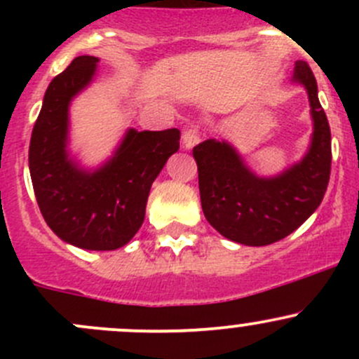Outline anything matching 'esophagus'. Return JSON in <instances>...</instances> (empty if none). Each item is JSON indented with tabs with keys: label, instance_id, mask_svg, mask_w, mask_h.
Instances as JSON below:
<instances>
[{
	"label": "esophagus",
	"instance_id": "esophagus-1",
	"mask_svg": "<svg viewBox=\"0 0 359 359\" xmlns=\"http://www.w3.org/2000/svg\"><path fill=\"white\" fill-rule=\"evenodd\" d=\"M200 142V130L196 128V126H189V128H186L182 132V146L186 147V149H191V147H194L196 144Z\"/></svg>",
	"mask_w": 359,
	"mask_h": 359
}]
</instances>
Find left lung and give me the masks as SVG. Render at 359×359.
Segmentation results:
<instances>
[{
  "label": "left lung",
  "instance_id": "obj_1",
  "mask_svg": "<svg viewBox=\"0 0 359 359\" xmlns=\"http://www.w3.org/2000/svg\"><path fill=\"white\" fill-rule=\"evenodd\" d=\"M293 78L306 86L314 121L313 142L302 161L280 177L259 179L224 140L208 139L193 149L203 213L222 236L236 243L264 247L283 240L313 215L327 193L330 125L309 64L299 60Z\"/></svg>",
  "mask_w": 359,
  "mask_h": 359
}]
</instances>
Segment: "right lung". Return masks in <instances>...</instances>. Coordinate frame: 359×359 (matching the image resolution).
Returning a JSON list of instances; mask_svg holds the SVG:
<instances>
[{
	"mask_svg": "<svg viewBox=\"0 0 359 359\" xmlns=\"http://www.w3.org/2000/svg\"><path fill=\"white\" fill-rule=\"evenodd\" d=\"M97 62V57H76L52 79L32 128L29 170L43 219L60 240L85 250H116L142 226L151 186L179 151L180 130H128L102 168L79 170L66 151L67 109Z\"/></svg>",
	"mask_w": 359,
	"mask_h": 359,
	"instance_id": "obj_1",
	"label": "right lung"
}]
</instances>
